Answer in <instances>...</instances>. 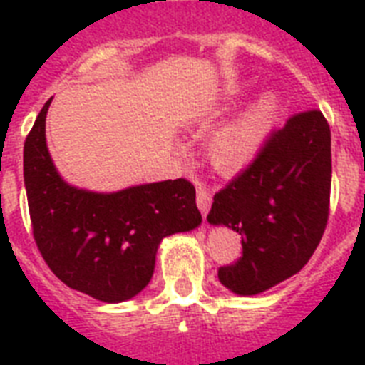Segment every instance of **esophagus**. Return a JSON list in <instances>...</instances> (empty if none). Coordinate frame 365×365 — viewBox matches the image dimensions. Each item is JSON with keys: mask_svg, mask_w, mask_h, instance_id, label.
<instances>
[{"mask_svg": "<svg viewBox=\"0 0 365 365\" xmlns=\"http://www.w3.org/2000/svg\"><path fill=\"white\" fill-rule=\"evenodd\" d=\"M210 205H212V195L210 191H206L205 187H197V206H199V210L202 216H208V212H210Z\"/></svg>", "mask_w": 365, "mask_h": 365, "instance_id": "esophagus-1", "label": "esophagus"}]
</instances>
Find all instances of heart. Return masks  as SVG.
Segmentation results:
<instances>
[{"label":"heart","instance_id":"b5f03b06","mask_svg":"<svg viewBox=\"0 0 365 365\" xmlns=\"http://www.w3.org/2000/svg\"><path fill=\"white\" fill-rule=\"evenodd\" d=\"M248 93V85L235 83L227 88V102H237ZM282 110V100L277 93H263L231 121L223 123L212 132L206 142V155L212 166L222 174L242 170L261 153L271 136Z\"/></svg>","mask_w":365,"mask_h":365}]
</instances>
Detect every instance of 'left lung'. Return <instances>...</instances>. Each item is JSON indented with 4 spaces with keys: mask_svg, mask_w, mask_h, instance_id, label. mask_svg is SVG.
I'll return each instance as SVG.
<instances>
[{
    "mask_svg": "<svg viewBox=\"0 0 365 365\" xmlns=\"http://www.w3.org/2000/svg\"><path fill=\"white\" fill-rule=\"evenodd\" d=\"M331 132L318 110L289 117L261 153L214 195L208 223L242 237V257L220 267L233 294L257 295L294 277L322 239L329 214Z\"/></svg>",
    "mask_w": 365,
    "mask_h": 365,
    "instance_id": "left-lung-1",
    "label": "left lung"
}]
</instances>
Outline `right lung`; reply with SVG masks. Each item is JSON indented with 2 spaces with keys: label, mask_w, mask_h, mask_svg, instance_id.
Listing matches in <instances>:
<instances>
[{
  "label": "right lung",
  "mask_w": 365,
  "mask_h": 365,
  "mask_svg": "<svg viewBox=\"0 0 365 365\" xmlns=\"http://www.w3.org/2000/svg\"><path fill=\"white\" fill-rule=\"evenodd\" d=\"M51 100L24 142V185L37 248L71 289L104 303L132 299L153 277L160 240L202 222L193 183L178 178L115 193L73 187L48 153Z\"/></svg>",
  "instance_id": "right-lung-1"
}]
</instances>
